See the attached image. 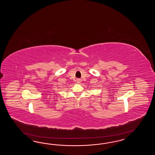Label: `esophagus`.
<instances>
[{"label":"esophagus","instance_id":"34e87169","mask_svg":"<svg viewBox=\"0 0 155 155\" xmlns=\"http://www.w3.org/2000/svg\"><path fill=\"white\" fill-rule=\"evenodd\" d=\"M80 80H77V82H78V83H80Z\"/></svg>","mask_w":155,"mask_h":155}]
</instances>
